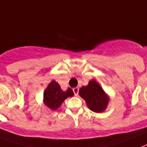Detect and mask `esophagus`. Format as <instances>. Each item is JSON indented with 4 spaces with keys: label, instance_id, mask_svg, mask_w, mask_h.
<instances>
[{
    "label": "esophagus",
    "instance_id": "34e87169",
    "mask_svg": "<svg viewBox=\"0 0 147 147\" xmlns=\"http://www.w3.org/2000/svg\"><path fill=\"white\" fill-rule=\"evenodd\" d=\"M72 90H73V92L74 94H75V96H78V91H79V88H74Z\"/></svg>",
    "mask_w": 147,
    "mask_h": 147
}]
</instances>
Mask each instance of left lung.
<instances>
[{"instance_id":"obj_1","label":"left lung","mask_w":147,"mask_h":147,"mask_svg":"<svg viewBox=\"0 0 147 147\" xmlns=\"http://www.w3.org/2000/svg\"><path fill=\"white\" fill-rule=\"evenodd\" d=\"M79 95L85 100L88 108L95 113L103 112L109 101L107 94L95 80H91L88 85L80 88Z\"/></svg>"}]
</instances>
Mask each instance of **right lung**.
I'll return each mask as SVG.
<instances>
[{"instance_id":"add662e5","label":"right lung","mask_w":147,"mask_h":147,"mask_svg":"<svg viewBox=\"0 0 147 147\" xmlns=\"http://www.w3.org/2000/svg\"><path fill=\"white\" fill-rule=\"evenodd\" d=\"M74 93L71 88L63 91L59 84L53 80L48 84L44 92V102L52 110H56L69 96H73Z\"/></svg>"}]
</instances>
